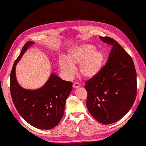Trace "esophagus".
I'll use <instances>...</instances> for the list:
<instances>
[{"label":"esophagus","instance_id":"1","mask_svg":"<svg viewBox=\"0 0 146 146\" xmlns=\"http://www.w3.org/2000/svg\"><path fill=\"white\" fill-rule=\"evenodd\" d=\"M79 87H80V85H79V84L78 82H74L73 84V87L74 88H78Z\"/></svg>","mask_w":146,"mask_h":146}]
</instances>
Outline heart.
I'll return each mask as SVG.
<instances>
[{
    "label": "heart",
    "instance_id": "b5f03b06",
    "mask_svg": "<svg viewBox=\"0 0 146 146\" xmlns=\"http://www.w3.org/2000/svg\"><path fill=\"white\" fill-rule=\"evenodd\" d=\"M105 61L104 53L90 44H82L70 50L66 58L61 56L58 60L59 68L68 77L73 76L74 67L79 64L78 72L82 78L90 79L95 78L102 71Z\"/></svg>",
    "mask_w": 146,
    "mask_h": 146
}]
</instances>
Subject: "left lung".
<instances>
[{
	"mask_svg": "<svg viewBox=\"0 0 146 146\" xmlns=\"http://www.w3.org/2000/svg\"><path fill=\"white\" fill-rule=\"evenodd\" d=\"M112 46L100 73L85 82L87 107L95 119L104 125L120 120L137 96V73L131 56L112 38L99 36Z\"/></svg>",
	"mask_w": 146,
	"mask_h": 146,
	"instance_id": "left-lung-1",
	"label": "left lung"
}]
</instances>
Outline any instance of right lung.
Wrapping results in <instances>:
<instances>
[{"label": "right lung", "instance_id": "right-lung-1", "mask_svg": "<svg viewBox=\"0 0 146 146\" xmlns=\"http://www.w3.org/2000/svg\"><path fill=\"white\" fill-rule=\"evenodd\" d=\"M34 43L27 42L14 62L10 74V92L15 108L23 119L36 128L47 130L55 127L62 119L73 84L53 73L39 89L31 90L20 87L16 79L15 66Z\"/></svg>", "mask_w": 146, "mask_h": 146}]
</instances>
